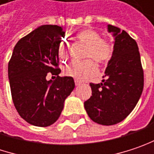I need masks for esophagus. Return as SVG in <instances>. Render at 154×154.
I'll use <instances>...</instances> for the list:
<instances>
[{"label": "esophagus", "instance_id": "1", "mask_svg": "<svg viewBox=\"0 0 154 154\" xmlns=\"http://www.w3.org/2000/svg\"><path fill=\"white\" fill-rule=\"evenodd\" d=\"M75 85H76V86H80V85H81V82H80L79 81L75 80Z\"/></svg>", "mask_w": 154, "mask_h": 154}]
</instances>
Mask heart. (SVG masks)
I'll use <instances>...</instances> for the list:
<instances>
[{"label": "heart", "instance_id": "obj_1", "mask_svg": "<svg viewBox=\"0 0 154 154\" xmlns=\"http://www.w3.org/2000/svg\"><path fill=\"white\" fill-rule=\"evenodd\" d=\"M75 37L87 45L85 58L92 59L99 64H106L111 60L114 47L109 41L100 38L97 31L92 29H82L75 33ZM58 56L62 61L66 60L69 57L67 45L64 41L60 42L58 46ZM96 72V65L91 60L73 61L65 70L66 75L77 80H85L94 75Z\"/></svg>", "mask_w": 154, "mask_h": 154}]
</instances>
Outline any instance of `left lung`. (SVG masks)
Returning a JSON list of instances; mask_svg holds the SVG:
<instances>
[{"label": "left lung", "mask_w": 154, "mask_h": 154, "mask_svg": "<svg viewBox=\"0 0 154 154\" xmlns=\"http://www.w3.org/2000/svg\"><path fill=\"white\" fill-rule=\"evenodd\" d=\"M115 37L114 53L109 61L103 82L90 83L91 97L84 103L94 122L113 125L133 110L144 88V71L137 42L126 31L108 25Z\"/></svg>", "instance_id": "obj_1"}]
</instances>
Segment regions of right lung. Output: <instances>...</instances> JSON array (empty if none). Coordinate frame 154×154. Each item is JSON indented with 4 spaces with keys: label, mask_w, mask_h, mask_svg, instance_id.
I'll use <instances>...</instances> for the list:
<instances>
[{
    "label": "right lung",
    "mask_w": 154,
    "mask_h": 154,
    "mask_svg": "<svg viewBox=\"0 0 154 154\" xmlns=\"http://www.w3.org/2000/svg\"><path fill=\"white\" fill-rule=\"evenodd\" d=\"M64 35L58 25L37 28L17 42L8 62L14 105L20 116L35 126H49L58 120L75 86L72 77L59 76L58 46ZM48 72L57 75L55 81H46Z\"/></svg>",
    "instance_id": "right-lung-1"
}]
</instances>
